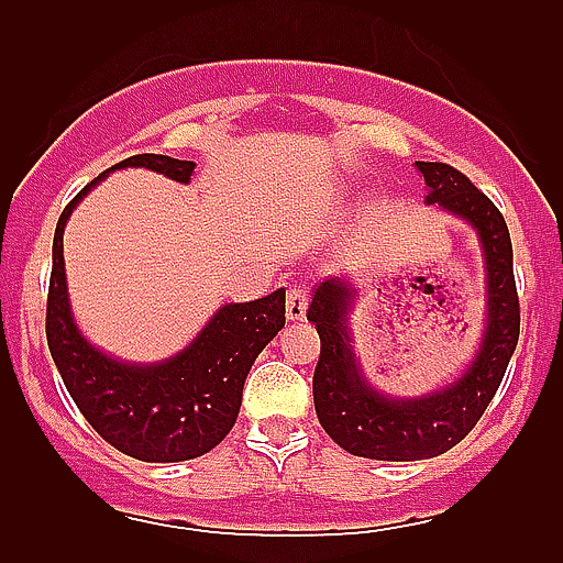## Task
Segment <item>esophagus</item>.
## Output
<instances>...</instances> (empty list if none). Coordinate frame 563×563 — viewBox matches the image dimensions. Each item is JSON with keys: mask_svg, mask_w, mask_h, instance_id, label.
Here are the masks:
<instances>
[{"mask_svg": "<svg viewBox=\"0 0 563 563\" xmlns=\"http://www.w3.org/2000/svg\"><path fill=\"white\" fill-rule=\"evenodd\" d=\"M308 302H310V291L302 286H294L288 291V302H286V316L291 321H302L305 313H308Z\"/></svg>", "mask_w": 563, "mask_h": 563, "instance_id": "obj_1", "label": "esophagus"}]
</instances>
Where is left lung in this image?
<instances>
[{
	"label": "left lung",
	"instance_id": "8db88e82",
	"mask_svg": "<svg viewBox=\"0 0 563 563\" xmlns=\"http://www.w3.org/2000/svg\"><path fill=\"white\" fill-rule=\"evenodd\" d=\"M428 185L424 203L465 220L485 258V332L474 360L452 384L419 397H391L362 373L349 313L360 288L349 277L318 283L308 321L321 338L313 400L329 439L356 457L424 460L444 455L474 430L490 406L520 338V305L512 275V240L496 203L446 163H417Z\"/></svg>",
	"mask_w": 563,
	"mask_h": 563
}]
</instances>
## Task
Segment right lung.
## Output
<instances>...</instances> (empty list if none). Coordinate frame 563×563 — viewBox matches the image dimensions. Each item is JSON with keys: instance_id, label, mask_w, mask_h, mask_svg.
Wrapping results in <instances>:
<instances>
[{"instance_id": "add662e5", "label": "right lung", "mask_w": 563, "mask_h": 563, "mask_svg": "<svg viewBox=\"0 0 563 563\" xmlns=\"http://www.w3.org/2000/svg\"><path fill=\"white\" fill-rule=\"evenodd\" d=\"M119 168H150L187 185L196 163L133 155L67 203L54 231L45 338L73 402L108 444L146 463H179L207 455L234 428L255 356L286 327V288L253 302L223 305L192 343L161 362L117 360L89 343L70 310L62 236L81 198Z\"/></svg>"}]
</instances>
